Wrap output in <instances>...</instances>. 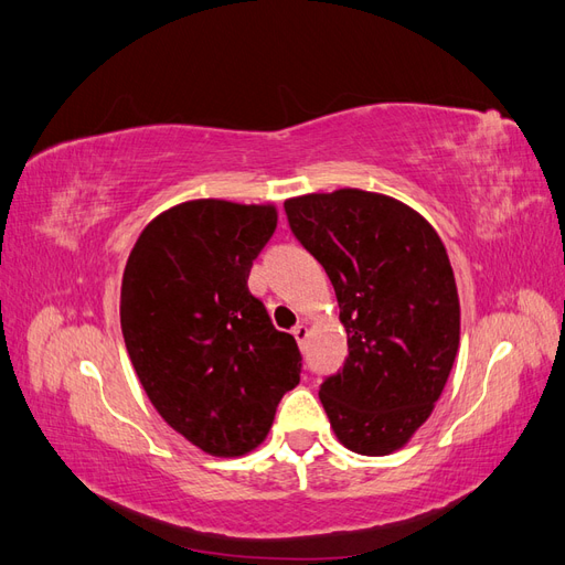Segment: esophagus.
I'll use <instances>...</instances> for the list:
<instances>
[{
	"label": "esophagus",
	"mask_w": 565,
	"mask_h": 565,
	"mask_svg": "<svg viewBox=\"0 0 565 565\" xmlns=\"http://www.w3.org/2000/svg\"><path fill=\"white\" fill-rule=\"evenodd\" d=\"M292 334H295V339H297V344L299 347H303V341H306V337H309V328H306L303 322H299V324H295V330H292Z\"/></svg>",
	"instance_id": "esophagus-1"
}]
</instances>
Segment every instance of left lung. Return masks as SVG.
I'll return each instance as SVG.
<instances>
[{
    "label": "left lung",
    "instance_id": "obj_1",
    "mask_svg": "<svg viewBox=\"0 0 565 565\" xmlns=\"http://www.w3.org/2000/svg\"><path fill=\"white\" fill-rule=\"evenodd\" d=\"M297 241L328 273L349 334L320 384L337 438L358 455L403 448L429 419L459 347V299L440 237L407 204L341 188L285 202Z\"/></svg>",
    "mask_w": 565,
    "mask_h": 565
}]
</instances>
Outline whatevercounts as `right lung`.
Masks as SVG:
<instances>
[{
	"label": "right lung",
	"instance_id": "right-lung-1",
	"mask_svg": "<svg viewBox=\"0 0 565 565\" xmlns=\"http://www.w3.org/2000/svg\"><path fill=\"white\" fill-rule=\"evenodd\" d=\"M276 224L270 204L183 202L150 221L125 268L131 365L162 419L216 457L259 446L299 384L295 337L273 328L247 287Z\"/></svg>",
	"mask_w": 565,
	"mask_h": 565
}]
</instances>
